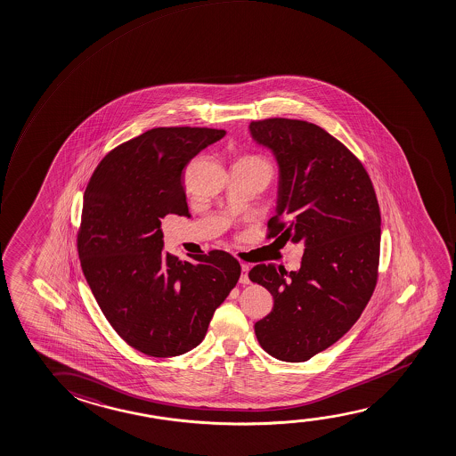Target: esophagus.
I'll return each mask as SVG.
<instances>
[{
	"label": "esophagus",
	"instance_id": "34e87169",
	"mask_svg": "<svg viewBox=\"0 0 456 456\" xmlns=\"http://www.w3.org/2000/svg\"><path fill=\"white\" fill-rule=\"evenodd\" d=\"M248 273H249V265L241 264V276H240V284H249V278H248Z\"/></svg>",
	"mask_w": 456,
	"mask_h": 456
}]
</instances>
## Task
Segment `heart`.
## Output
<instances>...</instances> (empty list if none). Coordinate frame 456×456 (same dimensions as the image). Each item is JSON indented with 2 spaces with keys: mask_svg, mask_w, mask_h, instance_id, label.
Instances as JSON below:
<instances>
[{
  "mask_svg": "<svg viewBox=\"0 0 456 456\" xmlns=\"http://www.w3.org/2000/svg\"><path fill=\"white\" fill-rule=\"evenodd\" d=\"M248 159H258V157H248Z\"/></svg>",
  "mask_w": 456,
  "mask_h": 456,
  "instance_id": "b5f03b06",
  "label": "heart"
}]
</instances>
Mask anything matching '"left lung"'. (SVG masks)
<instances>
[{"instance_id":"left-lung-1","label":"left lung","mask_w":456,"mask_h":456,"mask_svg":"<svg viewBox=\"0 0 456 456\" xmlns=\"http://www.w3.org/2000/svg\"><path fill=\"white\" fill-rule=\"evenodd\" d=\"M249 130L278 159V208L268 238L304 246L297 271L273 264L249 271L274 299L254 330L268 354L303 362L345 336L373 295L379 205L362 163L322 126L273 118L252 120Z\"/></svg>"}]
</instances>
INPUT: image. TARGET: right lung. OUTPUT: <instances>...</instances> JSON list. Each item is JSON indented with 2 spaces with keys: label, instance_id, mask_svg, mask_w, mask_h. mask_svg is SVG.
<instances>
[{
  "label": "right lung",
  "instance_id": "right-lung-1",
  "mask_svg": "<svg viewBox=\"0 0 456 456\" xmlns=\"http://www.w3.org/2000/svg\"><path fill=\"white\" fill-rule=\"evenodd\" d=\"M224 134L152 128L112 149L87 183L77 237L81 268L106 320L147 356L196 348L241 274L229 252L182 262L163 251L161 219L190 215L182 171Z\"/></svg>",
  "mask_w": 456,
  "mask_h": 456
}]
</instances>
